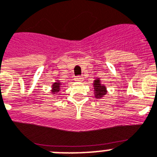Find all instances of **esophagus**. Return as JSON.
Returning <instances> with one entry per match:
<instances>
[{
    "label": "esophagus",
    "mask_w": 157,
    "mask_h": 157,
    "mask_svg": "<svg viewBox=\"0 0 157 157\" xmlns=\"http://www.w3.org/2000/svg\"><path fill=\"white\" fill-rule=\"evenodd\" d=\"M75 81H83V77L81 76H77L75 77Z\"/></svg>",
    "instance_id": "esophagus-1"
}]
</instances>
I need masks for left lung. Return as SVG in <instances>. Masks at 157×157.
<instances>
[{
    "mask_svg": "<svg viewBox=\"0 0 157 157\" xmlns=\"http://www.w3.org/2000/svg\"><path fill=\"white\" fill-rule=\"evenodd\" d=\"M94 91H95V98H97V99L102 98L107 93L106 88H105V86L101 85L99 79L94 81Z\"/></svg>",
    "mask_w": 157,
    "mask_h": 157,
    "instance_id": "1",
    "label": "left lung"
}]
</instances>
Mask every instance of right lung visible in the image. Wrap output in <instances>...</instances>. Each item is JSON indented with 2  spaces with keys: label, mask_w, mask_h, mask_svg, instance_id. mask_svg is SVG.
<instances>
[{
  "label": "right lung",
  "mask_w": 157,
  "mask_h": 157,
  "mask_svg": "<svg viewBox=\"0 0 157 157\" xmlns=\"http://www.w3.org/2000/svg\"><path fill=\"white\" fill-rule=\"evenodd\" d=\"M60 87H61V84L58 83V82H56V83L53 84V85H52V93H56V92L59 91Z\"/></svg>",
  "instance_id": "right-lung-1"
}]
</instances>
